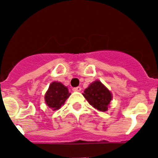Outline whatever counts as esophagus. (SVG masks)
I'll return each mask as SVG.
<instances>
[{"label": "esophagus", "instance_id": "esophagus-1", "mask_svg": "<svg viewBox=\"0 0 158 158\" xmlns=\"http://www.w3.org/2000/svg\"><path fill=\"white\" fill-rule=\"evenodd\" d=\"M73 91H74V92H81V87L73 88Z\"/></svg>", "mask_w": 158, "mask_h": 158}]
</instances>
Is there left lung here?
Instances as JSON below:
<instances>
[{"label":"left lung","mask_w":158,"mask_h":158,"mask_svg":"<svg viewBox=\"0 0 158 158\" xmlns=\"http://www.w3.org/2000/svg\"><path fill=\"white\" fill-rule=\"evenodd\" d=\"M90 105L100 111H107L112 100V94L101 81L92 82L82 93Z\"/></svg>","instance_id":"left-lung-1"}]
</instances>
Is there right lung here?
I'll use <instances>...</instances> for the list:
<instances>
[{"mask_svg": "<svg viewBox=\"0 0 158 158\" xmlns=\"http://www.w3.org/2000/svg\"><path fill=\"white\" fill-rule=\"evenodd\" d=\"M70 95L68 88L63 84L58 81H53L46 92L44 99L46 104L53 111H55L60 109V107L64 105L65 100Z\"/></svg>", "mask_w": 158, "mask_h": 158, "instance_id": "1", "label": "right lung"}]
</instances>
